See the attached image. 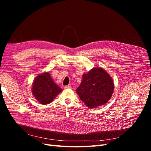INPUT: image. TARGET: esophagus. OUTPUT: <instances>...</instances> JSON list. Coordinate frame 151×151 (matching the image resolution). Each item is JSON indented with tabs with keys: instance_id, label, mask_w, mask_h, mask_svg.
<instances>
[{
	"instance_id": "1",
	"label": "esophagus",
	"mask_w": 151,
	"mask_h": 151,
	"mask_svg": "<svg viewBox=\"0 0 151 151\" xmlns=\"http://www.w3.org/2000/svg\"><path fill=\"white\" fill-rule=\"evenodd\" d=\"M65 89H68V88H71V86L70 85H67V86H65L64 87Z\"/></svg>"
}]
</instances>
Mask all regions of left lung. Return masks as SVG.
Wrapping results in <instances>:
<instances>
[{
    "instance_id": "obj_1",
    "label": "left lung",
    "mask_w": 151,
    "mask_h": 151,
    "mask_svg": "<svg viewBox=\"0 0 151 151\" xmlns=\"http://www.w3.org/2000/svg\"><path fill=\"white\" fill-rule=\"evenodd\" d=\"M114 83L111 77L101 68H93L83 76L76 92L88 107L96 108L106 104L113 94Z\"/></svg>"
}]
</instances>
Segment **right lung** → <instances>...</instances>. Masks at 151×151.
<instances>
[{
  "label": "right lung",
  "instance_id": "1",
  "mask_svg": "<svg viewBox=\"0 0 151 151\" xmlns=\"http://www.w3.org/2000/svg\"><path fill=\"white\" fill-rule=\"evenodd\" d=\"M61 91L62 89L54 83L48 72L38 76L32 85V93L42 104L52 103Z\"/></svg>",
  "mask_w": 151,
  "mask_h": 151
}]
</instances>
